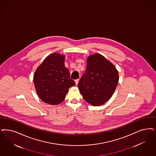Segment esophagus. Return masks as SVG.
Returning <instances> with one entry per match:
<instances>
[{
  "mask_svg": "<svg viewBox=\"0 0 156 156\" xmlns=\"http://www.w3.org/2000/svg\"><path fill=\"white\" fill-rule=\"evenodd\" d=\"M79 81H80V80L79 79H76V80H75V84H76V85H78V82H79Z\"/></svg>",
  "mask_w": 156,
  "mask_h": 156,
  "instance_id": "34e87169",
  "label": "esophagus"
}]
</instances>
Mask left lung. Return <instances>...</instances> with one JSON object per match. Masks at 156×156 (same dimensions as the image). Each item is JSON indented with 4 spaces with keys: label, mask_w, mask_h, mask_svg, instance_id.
<instances>
[{
    "label": "left lung",
    "mask_w": 156,
    "mask_h": 156,
    "mask_svg": "<svg viewBox=\"0 0 156 156\" xmlns=\"http://www.w3.org/2000/svg\"><path fill=\"white\" fill-rule=\"evenodd\" d=\"M118 81V72L114 65L101 55L94 54L87 59L78 88L85 101L100 106L112 97Z\"/></svg>",
    "instance_id": "8db88e82"
}]
</instances>
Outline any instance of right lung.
I'll list each match as a JSON object with an SVG mask.
<instances>
[{
  "label": "right lung",
  "instance_id": "obj_1",
  "mask_svg": "<svg viewBox=\"0 0 156 156\" xmlns=\"http://www.w3.org/2000/svg\"><path fill=\"white\" fill-rule=\"evenodd\" d=\"M33 81L38 97L51 105L62 102L69 89L75 85L65 67V56L56 53L49 55L38 67Z\"/></svg>",
  "mask_w": 156,
  "mask_h": 156
}]
</instances>
